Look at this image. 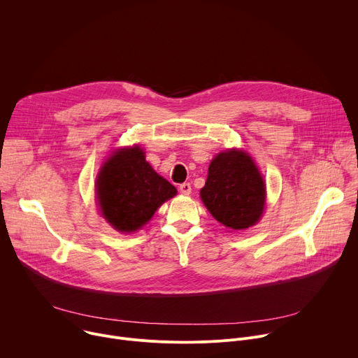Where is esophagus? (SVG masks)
<instances>
[{
    "mask_svg": "<svg viewBox=\"0 0 358 358\" xmlns=\"http://www.w3.org/2000/svg\"><path fill=\"white\" fill-rule=\"evenodd\" d=\"M180 192H181L182 195H189V194H191V184H189V182H182V184L180 185Z\"/></svg>",
    "mask_w": 358,
    "mask_h": 358,
    "instance_id": "obj_1",
    "label": "esophagus"
}]
</instances>
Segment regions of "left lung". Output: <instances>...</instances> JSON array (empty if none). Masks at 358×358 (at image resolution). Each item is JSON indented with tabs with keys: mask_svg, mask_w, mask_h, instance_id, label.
<instances>
[{
	"mask_svg": "<svg viewBox=\"0 0 358 358\" xmlns=\"http://www.w3.org/2000/svg\"><path fill=\"white\" fill-rule=\"evenodd\" d=\"M203 206L224 227L241 231L257 224L265 210V181L243 150L231 148L217 155L199 191Z\"/></svg>",
	"mask_w": 358,
	"mask_h": 358,
	"instance_id": "left-lung-1",
	"label": "left lung"
}]
</instances>
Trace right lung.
<instances>
[{"mask_svg": "<svg viewBox=\"0 0 358 358\" xmlns=\"http://www.w3.org/2000/svg\"><path fill=\"white\" fill-rule=\"evenodd\" d=\"M177 189L145 162L140 145L115 150L96 178L101 217L116 231L129 234L144 227Z\"/></svg>", "mask_w": 358, "mask_h": 358, "instance_id": "1", "label": "right lung"}]
</instances>
